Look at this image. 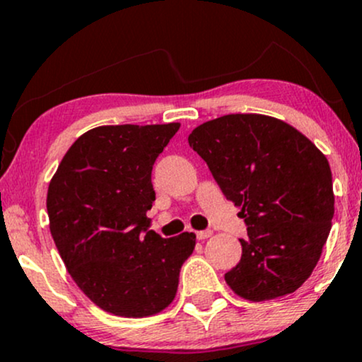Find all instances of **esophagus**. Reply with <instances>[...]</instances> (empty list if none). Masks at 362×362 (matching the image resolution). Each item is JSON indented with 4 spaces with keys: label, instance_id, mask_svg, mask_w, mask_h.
Instances as JSON below:
<instances>
[{
    "label": "esophagus",
    "instance_id": "esophagus-1",
    "mask_svg": "<svg viewBox=\"0 0 362 362\" xmlns=\"http://www.w3.org/2000/svg\"><path fill=\"white\" fill-rule=\"evenodd\" d=\"M195 235H197V240H207L211 235H213V231L204 230V231H197V233H195Z\"/></svg>",
    "mask_w": 362,
    "mask_h": 362
}]
</instances>
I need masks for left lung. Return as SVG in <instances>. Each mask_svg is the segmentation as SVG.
I'll use <instances>...</instances> for the list:
<instances>
[{
	"instance_id": "obj_1",
	"label": "left lung",
	"mask_w": 362,
	"mask_h": 362,
	"mask_svg": "<svg viewBox=\"0 0 362 362\" xmlns=\"http://www.w3.org/2000/svg\"><path fill=\"white\" fill-rule=\"evenodd\" d=\"M228 201L242 207V259L224 274L235 294L267 301L294 293L317 267L334 218L325 155L284 120L230 114L190 132Z\"/></svg>"
}]
</instances>
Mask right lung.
Returning a JSON list of instances; mask_svg holds the SVG:
<instances>
[{"label": "right lung", "mask_w": 362, "mask_h": 362, "mask_svg": "<svg viewBox=\"0 0 362 362\" xmlns=\"http://www.w3.org/2000/svg\"><path fill=\"white\" fill-rule=\"evenodd\" d=\"M178 122L100 126L81 134L49 182V230L69 276L98 308L144 318L175 300L194 233L148 230L151 170Z\"/></svg>", "instance_id": "obj_1"}]
</instances>
